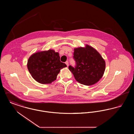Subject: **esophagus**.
<instances>
[{
	"instance_id": "obj_1",
	"label": "esophagus",
	"mask_w": 134,
	"mask_h": 134,
	"mask_svg": "<svg viewBox=\"0 0 134 134\" xmlns=\"http://www.w3.org/2000/svg\"><path fill=\"white\" fill-rule=\"evenodd\" d=\"M65 64H66V65L67 66V67L69 66V64H68V61H66V62H65Z\"/></svg>"
}]
</instances>
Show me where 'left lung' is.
<instances>
[{
  "label": "left lung",
  "instance_id": "left-lung-1",
  "mask_svg": "<svg viewBox=\"0 0 134 134\" xmlns=\"http://www.w3.org/2000/svg\"><path fill=\"white\" fill-rule=\"evenodd\" d=\"M74 51L76 66L73 67L70 65L69 69L76 80L85 85L97 82L102 78L105 69V62L102 56L89 45L75 48Z\"/></svg>",
  "mask_w": 134,
  "mask_h": 134
}]
</instances>
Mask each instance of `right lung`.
Instances as JSON below:
<instances>
[{
    "label": "right lung",
    "instance_id": "right-lung-1",
    "mask_svg": "<svg viewBox=\"0 0 134 134\" xmlns=\"http://www.w3.org/2000/svg\"><path fill=\"white\" fill-rule=\"evenodd\" d=\"M27 67L36 81L50 84L56 79L60 70L67 65L60 61L58 52L49 50L33 54L28 59Z\"/></svg>",
    "mask_w": 134,
    "mask_h": 134
}]
</instances>
